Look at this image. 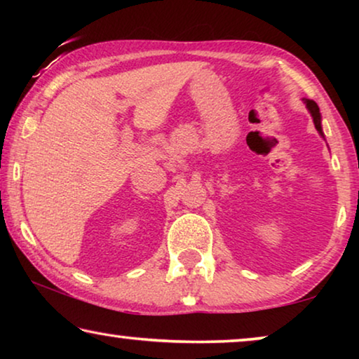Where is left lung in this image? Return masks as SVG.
<instances>
[{
  "instance_id": "obj_1",
  "label": "left lung",
  "mask_w": 359,
  "mask_h": 359,
  "mask_svg": "<svg viewBox=\"0 0 359 359\" xmlns=\"http://www.w3.org/2000/svg\"><path fill=\"white\" fill-rule=\"evenodd\" d=\"M304 102H306L307 109L311 111L312 119H313V124H316V129H317L318 132H320V135H323V132H322V126H320V111H318L317 102H316V101H312V100H304Z\"/></svg>"
}]
</instances>
